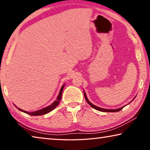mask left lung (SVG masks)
Returning <instances> with one entry per match:
<instances>
[{"label": "left lung", "mask_w": 150, "mask_h": 150, "mask_svg": "<svg viewBox=\"0 0 150 150\" xmlns=\"http://www.w3.org/2000/svg\"><path fill=\"white\" fill-rule=\"evenodd\" d=\"M83 92H84V96H85V99H86V100H87V102L88 103V105H89L91 106V107H93V108H95V109H96V110H99V111H101V112H118V111L121 110L124 107V106H122V107L118 108H116V109H106V108H103L98 107V106H96L95 105H94L93 104L91 103L90 101L88 100V98H87V95H86V93H85V92L84 91H83ZM136 96H135V97H136ZM128 105H129V103H128Z\"/></svg>", "instance_id": "left-lung-1"}]
</instances>
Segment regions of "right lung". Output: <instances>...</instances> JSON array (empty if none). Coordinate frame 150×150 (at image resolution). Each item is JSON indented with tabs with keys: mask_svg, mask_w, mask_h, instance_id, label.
<instances>
[{
	"mask_svg": "<svg viewBox=\"0 0 150 150\" xmlns=\"http://www.w3.org/2000/svg\"><path fill=\"white\" fill-rule=\"evenodd\" d=\"M65 84L62 85V88H61V89L59 91V95H58L56 100H55L54 102L52 104V105H50V106H46V107H45L44 108H42V109H40V110L34 111V112H27V111H25L24 110H22V109H21V108H18L16 105H14V106H16V107L19 110L23 112H24V113H26L29 115H32V116H40V115H45V114H47V113H49L50 112L52 111L58 105H59L61 98H62V92H63V88H64V87H65Z\"/></svg>",
	"mask_w": 150,
	"mask_h": 150,
	"instance_id": "add662e5",
	"label": "right lung"
}]
</instances>
